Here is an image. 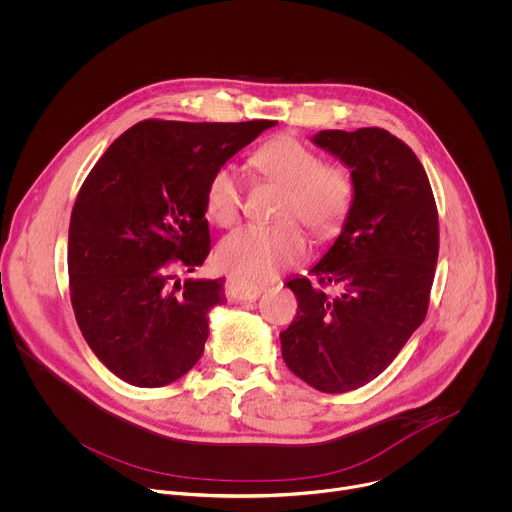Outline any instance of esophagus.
<instances>
[{"instance_id": "34e87169", "label": "esophagus", "mask_w": 512, "mask_h": 512, "mask_svg": "<svg viewBox=\"0 0 512 512\" xmlns=\"http://www.w3.org/2000/svg\"><path fill=\"white\" fill-rule=\"evenodd\" d=\"M265 285L261 283H249L237 277H229L227 285H225V295L229 301L241 303V301H255L261 293H263Z\"/></svg>"}]
</instances>
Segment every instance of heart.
<instances>
[{
  "label": "heart",
  "mask_w": 512,
  "mask_h": 512,
  "mask_svg": "<svg viewBox=\"0 0 512 512\" xmlns=\"http://www.w3.org/2000/svg\"><path fill=\"white\" fill-rule=\"evenodd\" d=\"M251 165L257 173L283 187L275 225H247L229 233L217 249L219 263L243 279H271L307 255V225L317 239L335 237L353 207L355 183L347 169L325 165L321 157L293 135H279L259 147ZM243 207L237 171L221 165L209 177L205 209L221 227L233 225ZM294 219L291 220L290 217Z\"/></svg>",
  "instance_id": "1"
}]
</instances>
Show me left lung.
I'll use <instances>...</instances> for the list:
<instances>
[{"label":"left lung","mask_w":512,"mask_h":512,"mask_svg":"<svg viewBox=\"0 0 512 512\" xmlns=\"http://www.w3.org/2000/svg\"><path fill=\"white\" fill-rule=\"evenodd\" d=\"M351 169L355 199L341 235L293 277L299 301L279 335L287 367L321 393L379 377L427 317L439 257V213L413 149L381 127L325 129L311 137ZM331 284L340 293L327 296Z\"/></svg>","instance_id":"left-lung-1"}]
</instances>
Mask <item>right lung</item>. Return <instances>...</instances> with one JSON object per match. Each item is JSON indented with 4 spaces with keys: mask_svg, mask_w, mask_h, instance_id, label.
I'll list each match as a JSON object with an SVG mask.
<instances>
[{
    "mask_svg": "<svg viewBox=\"0 0 512 512\" xmlns=\"http://www.w3.org/2000/svg\"><path fill=\"white\" fill-rule=\"evenodd\" d=\"M277 121L129 127L83 181L69 221L67 271L77 325L121 381L155 389L203 355L223 279H177L209 255L205 189Z\"/></svg>",
    "mask_w": 512,
    "mask_h": 512,
    "instance_id": "obj_1",
    "label": "right lung"
}]
</instances>
